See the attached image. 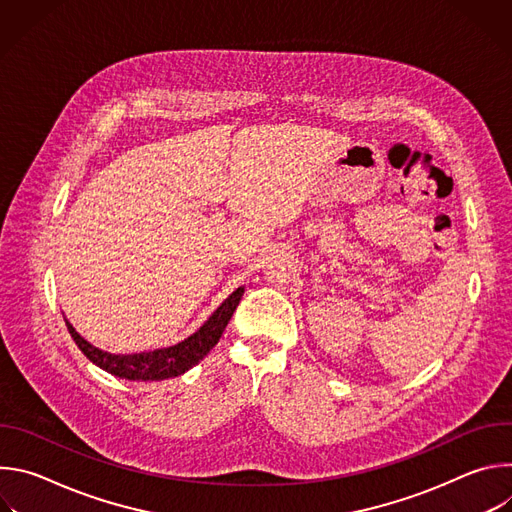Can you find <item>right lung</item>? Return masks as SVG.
<instances>
[{"instance_id":"1","label":"right lung","mask_w":512,"mask_h":512,"mask_svg":"<svg viewBox=\"0 0 512 512\" xmlns=\"http://www.w3.org/2000/svg\"><path fill=\"white\" fill-rule=\"evenodd\" d=\"M243 287L235 289L233 294L221 304L208 320L206 324L186 338L184 342L170 346V348H160L152 352H139V354H109L103 352L95 346H91L85 338L77 334V330L72 328L66 322V328L72 336V340L77 342V346L85 352V356L95 362L97 367L103 371L119 377V379H129V381H164L178 377L192 369L194 364H198L210 348L218 342V338L223 336L229 320L233 318L241 298H243Z\"/></svg>"}]
</instances>
